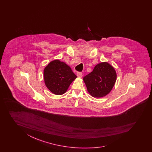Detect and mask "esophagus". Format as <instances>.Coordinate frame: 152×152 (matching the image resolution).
<instances>
[{
  "label": "esophagus",
  "instance_id": "1",
  "mask_svg": "<svg viewBox=\"0 0 152 152\" xmlns=\"http://www.w3.org/2000/svg\"><path fill=\"white\" fill-rule=\"evenodd\" d=\"M77 77H83V73L82 72H77Z\"/></svg>",
  "mask_w": 152,
  "mask_h": 152
}]
</instances>
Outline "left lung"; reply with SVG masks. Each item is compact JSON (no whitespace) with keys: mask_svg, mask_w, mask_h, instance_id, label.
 <instances>
[{"mask_svg":"<svg viewBox=\"0 0 152 152\" xmlns=\"http://www.w3.org/2000/svg\"><path fill=\"white\" fill-rule=\"evenodd\" d=\"M116 72L107 62L96 65L93 71L83 78L88 93L94 97L105 96L113 88L116 80Z\"/></svg>","mask_w":152,"mask_h":152,"instance_id":"obj_1","label":"left lung"}]
</instances>
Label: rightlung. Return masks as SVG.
I'll return each instance as SVG.
<instances>
[{"mask_svg": "<svg viewBox=\"0 0 152 152\" xmlns=\"http://www.w3.org/2000/svg\"><path fill=\"white\" fill-rule=\"evenodd\" d=\"M43 75L46 86L57 95L65 94L77 77L69 66L58 60L50 62L45 68Z\"/></svg>", "mask_w": 152, "mask_h": 152, "instance_id": "1", "label": "right lung"}]
</instances>
